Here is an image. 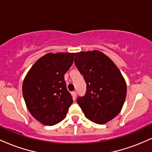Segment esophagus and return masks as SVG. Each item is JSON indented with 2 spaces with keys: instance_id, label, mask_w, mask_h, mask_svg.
<instances>
[{
  "instance_id": "34e87169",
  "label": "esophagus",
  "mask_w": 152,
  "mask_h": 152,
  "mask_svg": "<svg viewBox=\"0 0 152 152\" xmlns=\"http://www.w3.org/2000/svg\"><path fill=\"white\" fill-rule=\"evenodd\" d=\"M71 95H72L73 98H76V91H73L72 93H71Z\"/></svg>"
}]
</instances>
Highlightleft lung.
<instances>
[{
  "label": "left lung",
  "instance_id": "1",
  "mask_svg": "<svg viewBox=\"0 0 152 152\" xmlns=\"http://www.w3.org/2000/svg\"><path fill=\"white\" fill-rule=\"evenodd\" d=\"M74 63L86 83V92L77 99L86 117L104 124L119 114L126 96V83L119 69L99 50L75 53Z\"/></svg>",
  "mask_w": 152,
  "mask_h": 152
}]
</instances>
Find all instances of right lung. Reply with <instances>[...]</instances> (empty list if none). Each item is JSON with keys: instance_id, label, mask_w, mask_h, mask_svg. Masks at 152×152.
<instances>
[{"instance_id": "1", "label": "right lung", "mask_w": 152, "mask_h": 152, "mask_svg": "<svg viewBox=\"0 0 152 152\" xmlns=\"http://www.w3.org/2000/svg\"><path fill=\"white\" fill-rule=\"evenodd\" d=\"M74 53H49L40 58L26 74L23 96L34 117L47 126L66 118L73 103L64 74L74 62Z\"/></svg>"}]
</instances>
